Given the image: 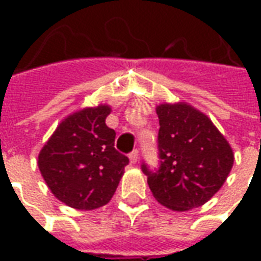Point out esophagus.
Returning a JSON list of instances; mask_svg holds the SVG:
<instances>
[{
	"label": "esophagus",
	"instance_id": "esophagus-1",
	"mask_svg": "<svg viewBox=\"0 0 261 261\" xmlns=\"http://www.w3.org/2000/svg\"><path fill=\"white\" fill-rule=\"evenodd\" d=\"M128 158H130L131 164H137V162H138V151L134 149V151L128 155Z\"/></svg>",
	"mask_w": 261,
	"mask_h": 261
}]
</instances>
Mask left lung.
Segmentation results:
<instances>
[{
	"label": "left lung",
	"instance_id": "1",
	"mask_svg": "<svg viewBox=\"0 0 261 261\" xmlns=\"http://www.w3.org/2000/svg\"><path fill=\"white\" fill-rule=\"evenodd\" d=\"M159 169L148 176L155 200L172 211L200 207L218 192L233 166V151L207 114L186 102L161 103Z\"/></svg>",
	"mask_w": 261,
	"mask_h": 261
}]
</instances>
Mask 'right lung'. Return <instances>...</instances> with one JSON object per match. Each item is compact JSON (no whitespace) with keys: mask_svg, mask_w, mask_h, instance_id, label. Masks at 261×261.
Returning <instances> with one entry per match:
<instances>
[{"mask_svg":"<svg viewBox=\"0 0 261 261\" xmlns=\"http://www.w3.org/2000/svg\"><path fill=\"white\" fill-rule=\"evenodd\" d=\"M109 105L84 108L57 125L37 156L39 170L56 198L75 210L106 205L128 158L114 149L116 133L106 125Z\"/></svg>","mask_w":261,"mask_h":261,"instance_id":"right-lung-1","label":"right lung"}]
</instances>
